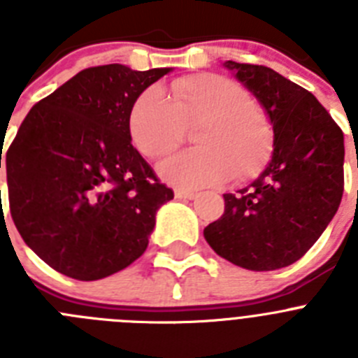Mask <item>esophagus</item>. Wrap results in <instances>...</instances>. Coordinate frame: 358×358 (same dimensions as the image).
Returning <instances> with one entry per match:
<instances>
[{
    "label": "esophagus",
    "mask_w": 358,
    "mask_h": 358,
    "mask_svg": "<svg viewBox=\"0 0 358 358\" xmlns=\"http://www.w3.org/2000/svg\"><path fill=\"white\" fill-rule=\"evenodd\" d=\"M173 194H176L177 199H194L195 195H197L195 192H192V189H181V188H177Z\"/></svg>",
    "instance_id": "esophagus-1"
}]
</instances>
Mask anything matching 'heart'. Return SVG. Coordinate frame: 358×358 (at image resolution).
<instances>
[{
    "mask_svg": "<svg viewBox=\"0 0 358 358\" xmlns=\"http://www.w3.org/2000/svg\"><path fill=\"white\" fill-rule=\"evenodd\" d=\"M194 131V150L159 164V176L181 188L245 181L260 173L273 150V127L265 110L242 85L215 73L177 78L164 96L157 87L132 102L127 131L132 145L150 159L166 156Z\"/></svg>",
    "mask_w": 358,
    "mask_h": 358,
    "instance_id": "1",
    "label": "heart"
}]
</instances>
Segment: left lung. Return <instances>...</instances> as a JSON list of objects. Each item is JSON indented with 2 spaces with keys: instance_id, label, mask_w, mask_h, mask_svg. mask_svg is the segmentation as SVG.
<instances>
[{
  "instance_id": "obj_1",
  "label": "left lung",
  "mask_w": 358,
  "mask_h": 358,
  "mask_svg": "<svg viewBox=\"0 0 358 358\" xmlns=\"http://www.w3.org/2000/svg\"><path fill=\"white\" fill-rule=\"evenodd\" d=\"M274 131L273 159L252 185L224 195L204 227L218 256L249 271L294 264L327 229L344 192V136L314 94L267 66L227 61Z\"/></svg>"
}]
</instances>
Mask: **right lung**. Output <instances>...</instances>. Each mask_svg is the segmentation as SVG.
Segmentation results:
<instances>
[{"mask_svg":"<svg viewBox=\"0 0 358 358\" xmlns=\"http://www.w3.org/2000/svg\"><path fill=\"white\" fill-rule=\"evenodd\" d=\"M169 71L82 69L21 123L6 150L8 206L24 243L57 273L100 280L147 249L156 211L173 192L132 147L127 116Z\"/></svg>","mask_w":358,"mask_h":358,"instance_id":"add662e5","label":"right lung"}]
</instances>
